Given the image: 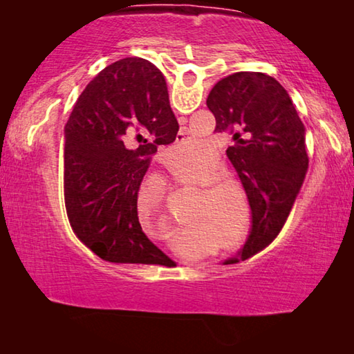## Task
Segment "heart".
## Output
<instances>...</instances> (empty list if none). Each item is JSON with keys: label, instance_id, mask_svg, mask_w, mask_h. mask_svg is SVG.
<instances>
[{"label": "heart", "instance_id": "b5f03b06", "mask_svg": "<svg viewBox=\"0 0 354 354\" xmlns=\"http://www.w3.org/2000/svg\"><path fill=\"white\" fill-rule=\"evenodd\" d=\"M170 171L175 175L179 181L184 184L195 185V187L206 189V196L212 201L207 203L206 198L203 200V205L198 215H196L195 221L200 223L201 220H207L209 223L212 225H223L227 220L231 218L232 209L227 203H220L226 200L232 190H234V184L232 183H216L220 173L217 170H203L196 171L192 170L190 167L184 165L179 160L170 164ZM212 183V186L210 184ZM212 186L211 188L208 185ZM164 194H165V183L160 178H151L145 183L142 190L139 192V207L147 211L148 215H153L154 220L158 221L159 225H165L167 220V212L164 209Z\"/></svg>", "mask_w": 354, "mask_h": 354}]
</instances>
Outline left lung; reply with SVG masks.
Here are the masks:
<instances>
[{
    "mask_svg": "<svg viewBox=\"0 0 354 354\" xmlns=\"http://www.w3.org/2000/svg\"><path fill=\"white\" fill-rule=\"evenodd\" d=\"M206 104L217 122L215 133L231 131L234 140L226 156L251 211L250 234L239 251L247 259L278 236L301 187L309 162L304 127L286 88L259 71L221 77Z\"/></svg>",
    "mask_w": 354,
    "mask_h": 354,
    "instance_id": "obj_1",
    "label": "left lung"
}]
</instances>
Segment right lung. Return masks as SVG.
<instances>
[{"label": "right lung", "mask_w": 354, "mask_h": 354, "mask_svg": "<svg viewBox=\"0 0 354 354\" xmlns=\"http://www.w3.org/2000/svg\"><path fill=\"white\" fill-rule=\"evenodd\" d=\"M160 70L142 57L111 64L84 88L65 127V207L75 234L101 259H171L142 231L137 196L149 156L176 139Z\"/></svg>", "instance_id": "obj_1"}]
</instances>
